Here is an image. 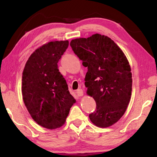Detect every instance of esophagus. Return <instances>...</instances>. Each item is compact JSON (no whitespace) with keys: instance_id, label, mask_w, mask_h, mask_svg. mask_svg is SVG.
<instances>
[{"instance_id":"34e87169","label":"esophagus","mask_w":157,"mask_h":157,"mask_svg":"<svg viewBox=\"0 0 157 157\" xmlns=\"http://www.w3.org/2000/svg\"><path fill=\"white\" fill-rule=\"evenodd\" d=\"M76 94L78 96H82L83 95H84V92H83L82 89L79 88L76 90Z\"/></svg>"}]
</instances>
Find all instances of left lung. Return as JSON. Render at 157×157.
Listing matches in <instances>:
<instances>
[{
    "label": "left lung",
    "mask_w": 157,
    "mask_h": 157,
    "mask_svg": "<svg viewBox=\"0 0 157 157\" xmlns=\"http://www.w3.org/2000/svg\"><path fill=\"white\" fill-rule=\"evenodd\" d=\"M70 46L88 67L86 94L96 103L90 119L99 128H109L124 115L131 99L132 76L128 60L119 46L105 35L75 38Z\"/></svg>",
    "instance_id": "obj_1"
}]
</instances>
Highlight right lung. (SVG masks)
I'll use <instances>...</instances> for the list:
<instances>
[{
	"label": "right lung",
	"mask_w": 157,
	"mask_h": 157,
	"mask_svg": "<svg viewBox=\"0 0 157 157\" xmlns=\"http://www.w3.org/2000/svg\"><path fill=\"white\" fill-rule=\"evenodd\" d=\"M68 46V40H55L40 46L29 56L23 71V102L34 121L46 129L64 125L76 102L57 65Z\"/></svg>",
	"instance_id": "1"
}]
</instances>
